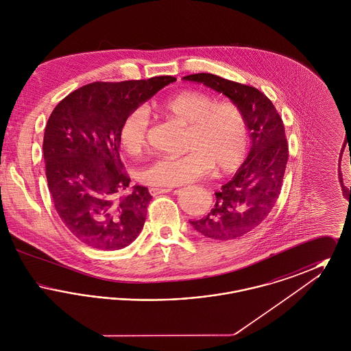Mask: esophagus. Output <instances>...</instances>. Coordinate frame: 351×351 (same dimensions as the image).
Segmentation results:
<instances>
[{
	"label": "esophagus",
	"mask_w": 351,
	"mask_h": 351,
	"mask_svg": "<svg viewBox=\"0 0 351 351\" xmlns=\"http://www.w3.org/2000/svg\"><path fill=\"white\" fill-rule=\"evenodd\" d=\"M149 191H150V193L152 196H156V195H159V193H167V192H171V191H172V186H160V188L151 186Z\"/></svg>",
	"instance_id": "obj_1"
}]
</instances>
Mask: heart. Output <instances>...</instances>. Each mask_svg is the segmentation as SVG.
I'll return each instance as SVG.
<instances>
[{"mask_svg":"<svg viewBox=\"0 0 351 351\" xmlns=\"http://www.w3.org/2000/svg\"><path fill=\"white\" fill-rule=\"evenodd\" d=\"M168 119L186 126L182 156H162L139 172L149 185H183L209 175L213 168L229 173L239 167L249 150V130L242 110L229 101L216 100L202 92L185 90L158 104ZM150 118L146 108L132 109L119 125L118 139L129 155H139L149 143Z\"/></svg>","mask_w":351,"mask_h":351,"instance_id":"obj_1","label":"heart"}]
</instances>
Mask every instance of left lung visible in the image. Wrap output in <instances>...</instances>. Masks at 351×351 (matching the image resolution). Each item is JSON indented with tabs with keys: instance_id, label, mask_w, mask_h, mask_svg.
Returning <instances> with one entry per match:
<instances>
[{
	"instance_id": "obj_1",
	"label": "left lung",
	"mask_w": 351,
	"mask_h": 351,
	"mask_svg": "<svg viewBox=\"0 0 351 351\" xmlns=\"http://www.w3.org/2000/svg\"><path fill=\"white\" fill-rule=\"evenodd\" d=\"M184 80L201 83L225 95L242 110L250 132V152L233 179L216 192V204L202 218L189 221L212 241H233L256 229L280 195L288 160V143L282 117L274 104L256 88L195 73Z\"/></svg>"
}]
</instances>
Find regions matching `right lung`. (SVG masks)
<instances>
[{"mask_svg": "<svg viewBox=\"0 0 351 351\" xmlns=\"http://www.w3.org/2000/svg\"><path fill=\"white\" fill-rule=\"evenodd\" d=\"M172 76L86 84L52 110L43 138L46 176L55 209L68 230L99 250L129 246L143 229L152 196L130 184L119 158L123 117L150 100Z\"/></svg>", "mask_w": 351, "mask_h": 351, "instance_id": "add662e5", "label": "right lung"}]
</instances>
